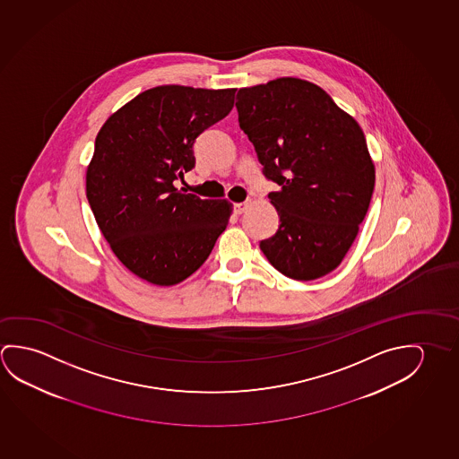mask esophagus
Instances as JSON below:
<instances>
[{
    "mask_svg": "<svg viewBox=\"0 0 459 459\" xmlns=\"http://www.w3.org/2000/svg\"><path fill=\"white\" fill-rule=\"evenodd\" d=\"M248 203H238V204L233 205V211L236 215H240V213H244V212L247 211Z\"/></svg>",
    "mask_w": 459,
    "mask_h": 459,
    "instance_id": "esophagus-1",
    "label": "esophagus"
}]
</instances>
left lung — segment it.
Returning <instances> with one entry per match:
<instances>
[{"mask_svg": "<svg viewBox=\"0 0 459 459\" xmlns=\"http://www.w3.org/2000/svg\"><path fill=\"white\" fill-rule=\"evenodd\" d=\"M236 99L263 175L281 186L268 195L281 225L260 242L263 254L295 281L325 276L370 205L375 166L364 132L324 89L299 78L239 89Z\"/></svg>", "mask_w": 459, "mask_h": 459, "instance_id": "8db88e82", "label": "left lung"}]
</instances>
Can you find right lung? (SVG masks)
<instances>
[{
    "label": "right lung",
    "mask_w": 459,
    "mask_h": 459,
    "mask_svg": "<svg viewBox=\"0 0 459 459\" xmlns=\"http://www.w3.org/2000/svg\"><path fill=\"white\" fill-rule=\"evenodd\" d=\"M236 89L158 86L126 103L97 134L86 195L109 247L135 276L175 285L203 266L231 204L175 188L193 145L233 109Z\"/></svg>",
    "instance_id": "add662e5"
}]
</instances>
